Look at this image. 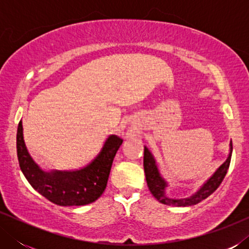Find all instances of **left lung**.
<instances>
[{
    "label": "left lung",
    "mask_w": 249,
    "mask_h": 249,
    "mask_svg": "<svg viewBox=\"0 0 249 249\" xmlns=\"http://www.w3.org/2000/svg\"><path fill=\"white\" fill-rule=\"evenodd\" d=\"M231 146V151H232V144ZM231 161V152L226 162H223L220 165V168L216 170V172L207 180L206 183H204V186L197 192L195 195L190 196L189 198H183V199H172L168 198L165 196V187L166 182L161 178L160 176L158 166L155 164L154 159L147 148H144V170H145V176H146V181H147L148 189L151 190L152 195L159 200L160 203L165 204V205H173V206H192L195 204L202 202L203 199H205L209 197L211 194L215 192L217 187L221 185V182L223 181L224 177H226L228 169H229Z\"/></svg>",
    "instance_id": "8db88e82"
}]
</instances>
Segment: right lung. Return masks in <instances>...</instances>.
I'll list each match as a JSON object with an SVG mask.
<instances>
[{
  "instance_id": "add662e5",
  "label": "right lung",
  "mask_w": 249,
  "mask_h": 249,
  "mask_svg": "<svg viewBox=\"0 0 249 249\" xmlns=\"http://www.w3.org/2000/svg\"><path fill=\"white\" fill-rule=\"evenodd\" d=\"M122 144L117 136H108L103 147L89 163L72 171H43L27 151L19 122L17 132V154L20 169L36 192L60 206H80L90 204L100 197L107 187L112 162Z\"/></svg>"
}]
</instances>
